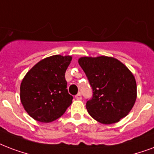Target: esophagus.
Here are the masks:
<instances>
[{
  "label": "esophagus",
  "instance_id": "34e87169",
  "mask_svg": "<svg viewBox=\"0 0 154 154\" xmlns=\"http://www.w3.org/2000/svg\"><path fill=\"white\" fill-rule=\"evenodd\" d=\"M75 98H76V99H77V100H81L82 98V94H77V95L75 96Z\"/></svg>",
  "mask_w": 154,
  "mask_h": 154
}]
</instances>
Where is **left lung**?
Listing matches in <instances>:
<instances>
[{"label":"left lung","instance_id":"obj_1","mask_svg":"<svg viewBox=\"0 0 154 154\" xmlns=\"http://www.w3.org/2000/svg\"><path fill=\"white\" fill-rule=\"evenodd\" d=\"M93 90L86 103L90 116L103 124L119 122L130 112L137 99V82L132 72L117 59L109 56L78 60Z\"/></svg>","mask_w":154,"mask_h":154}]
</instances>
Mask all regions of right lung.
<instances>
[{
	"mask_svg": "<svg viewBox=\"0 0 154 154\" xmlns=\"http://www.w3.org/2000/svg\"><path fill=\"white\" fill-rule=\"evenodd\" d=\"M71 56H49L28 71L20 86V98L30 117L42 123L59 119L71 105L65 72Z\"/></svg>",
	"mask_w": 154,
	"mask_h": 154,
	"instance_id": "1",
	"label": "right lung"
}]
</instances>
